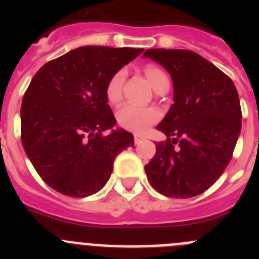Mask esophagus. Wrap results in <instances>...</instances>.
Masks as SVG:
<instances>
[{"label": "esophagus", "mask_w": 259, "mask_h": 259, "mask_svg": "<svg viewBox=\"0 0 259 259\" xmlns=\"http://www.w3.org/2000/svg\"><path fill=\"white\" fill-rule=\"evenodd\" d=\"M144 140H145V137H144L143 135H140V134H135L134 135L135 144H140L141 141H144Z\"/></svg>", "instance_id": "obj_1"}]
</instances>
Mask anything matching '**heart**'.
Returning a JSON list of instances; mask_svg holds the SVG:
<instances>
[{"label":"heart","instance_id":"heart-1","mask_svg":"<svg viewBox=\"0 0 259 259\" xmlns=\"http://www.w3.org/2000/svg\"><path fill=\"white\" fill-rule=\"evenodd\" d=\"M143 72L157 92L170 87V79L161 67L148 63L143 67ZM124 80V70H118L107 80L106 87H105V96L110 104H116L120 101ZM116 119H118V124L122 128L127 131L140 134V132L146 131L150 125L157 122L159 119V113L154 107H143L125 104L118 110Z\"/></svg>","mask_w":259,"mask_h":259}]
</instances>
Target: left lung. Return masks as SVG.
I'll use <instances>...</instances> for the list:
<instances>
[{
	"label": "left lung",
	"mask_w": 259,
	"mask_h": 259,
	"mask_svg": "<svg viewBox=\"0 0 259 259\" xmlns=\"http://www.w3.org/2000/svg\"><path fill=\"white\" fill-rule=\"evenodd\" d=\"M144 56L163 66L174 83V104L157 128L167 140L155 145L145 166L161 194L189 198L209 189L232 158L241 106L232 80L211 62L185 49H148Z\"/></svg>",
	"instance_id": "left-lung-1"
}]
</instances>
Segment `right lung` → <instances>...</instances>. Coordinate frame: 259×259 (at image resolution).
Wrapping results in <instances>:
<instances>
[{
    "instance_id": "right-lung-1",
    "label": "right lung",
    "mask_w": 259,
    "mask_h": 259,
    "mask_svg": "<svg viewBox=\"0 0 259 259\" xmlns=\"http://www.w3.org/2000/svg\"><path fill=\"white\" fill-rule=\"evenodd\" d=\"M143 49L81 47L49 61L32 77L20 107V139L49 187L87 197L109 180L116 155L134 146L107 104V80Z\"/></svg>"
}]
</instances>
